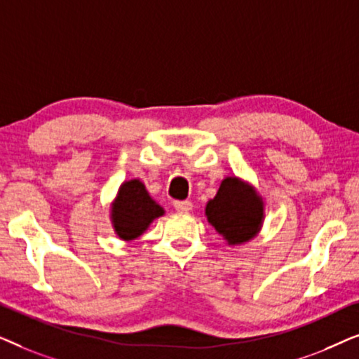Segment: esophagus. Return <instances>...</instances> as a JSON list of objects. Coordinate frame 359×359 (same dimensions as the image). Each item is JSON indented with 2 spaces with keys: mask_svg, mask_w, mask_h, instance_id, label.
Instances as JSON below:
<instances>
[{
  "mask_svg": "<svg viewBox=\"0 0 359 359\" xmlns=\"http://www.w3.org/2000/svg\"><path fill=\"white\" fill-rule=\"evenodd\" d=\"M173 205L176 210H180V212H189V210L193 209V203H191V201H175Z\"/></svg>",
  "mask_w": 359,
  "mask_h": 359,
  "instance_id": "esophagus-1",
  "label": "esophagus"
}]
</instances>
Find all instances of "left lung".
Segmentation results:
<instances>
[{
    "label": "left lung",
    "mask_w": 359,
    "mask_h": 359,
    "mask_svg": "<svg viewBox=\"0 0 359 359\" xmlns=\"http://www.w3.org/2000/svg\"><path fill=\"white\" fill-rule=\"evenodd\" d=\"M205 217L229 247H242L263 227L264 201L252 183L225 176L217 194L205 204Z\"/></svg>",
    "instance_id": "obj_1"
}]
</instances>
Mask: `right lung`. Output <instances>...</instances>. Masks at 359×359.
Here are the masks:
<instances>
[{"mask_svg": "<svg viewBox=\"0 0 359 359\" xmlns=\"http://www.w3.org/2000/svg\"><path fill=\"white\" fill-rule=\"evenodd\" d=\"M165 209L151 198L140 180H127L119 186L109 205V219L114 233L126 243L134 242L147 232Z\"/></svg>", "mask_w": 359, "mask_h": 359, "instance_id": "obj_1", "label": "right lung"}]
</instances>
